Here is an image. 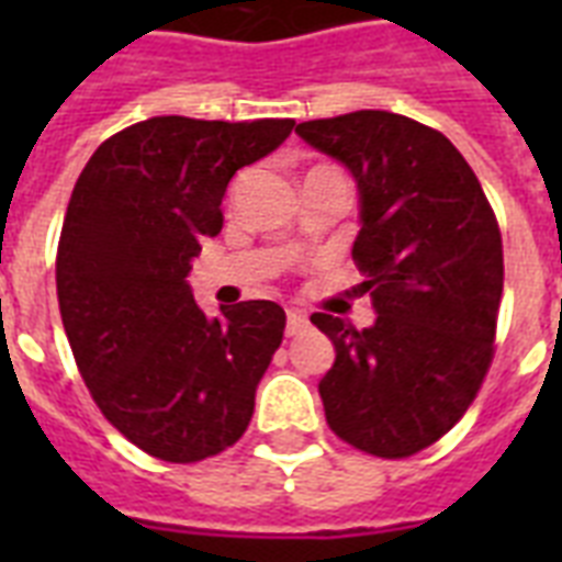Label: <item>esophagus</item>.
Listing matches in <instances>:
<instances>
[{"label":"esophagus","instance_id":"obj_1","mask_svg":"<svg viewBox=\"0 0 562 562\" xmlns=\"http://www.w3.org/2000/svg\"><path fill=\"white\" fill-rule=\"evenodd\" d=\"M308 326V317L297 308H289V317H285V335H297Z\"/></svg>","mask_w":562,"mask_h":562}]
</instances>
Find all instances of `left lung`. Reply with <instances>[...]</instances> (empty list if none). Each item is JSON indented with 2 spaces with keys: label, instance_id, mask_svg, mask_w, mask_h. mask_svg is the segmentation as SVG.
<instances>
[{
  "label": "left lung",
  "instance_id": "left-lung-1",
  "mask_svg": "<svg viewBox=\"0 0 562 562\" xmlns=\"http://www.w3.org/2000/svg\"><path fill=\"white\" fill-rule=\"evenodd\" d=\"M359 189L352 259L375 321L312 315L335 364L317 384L326 423L361 452L408 458L463 417L496 338L502 236L484 189L440 131L387 110L297 125Z\"/></svg>",
  "mask_w": 562,
  "mask_h": 562
}]
</instances>
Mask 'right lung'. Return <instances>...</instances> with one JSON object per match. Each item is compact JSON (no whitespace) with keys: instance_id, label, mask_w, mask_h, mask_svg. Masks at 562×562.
Wrapping results in <instances>:
<instances>
[{"instance_id":"right-lung-1","label":"right lung","mask_w":562,"mask_h":562,"mask_svg":"<svg viewBox=\"0 0 562 562\" xmlns=\"http://www.w3.org/2000/svg\"><path fill=\"white\" fill-rule=\"evenodd\" d=\"M291 119L154 116L83 166L57 245L66 338L101 414L143 452L203 461L245 435L285 312L245 300L206 317L189 271L221 233L238 169L289 139Z\"/></svg>"}]
</instances>
